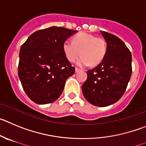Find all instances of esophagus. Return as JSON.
<instances>
[{
  "instance_id": "1",
  "label": "esophagus",
  "mask_w": 146,
  "mask_h": 146,
  "mask_svg": "<svg viewBox=\"0 0 146 146\" xmlns=\"http://www.w3.org/2000/svg\"><path fill=\"white\" fill-rule=\"evenodd\" d=\"M80 70H81V69H80V68H76V73H78V72L80 71Z\"/></svg>"
}]
</instances>
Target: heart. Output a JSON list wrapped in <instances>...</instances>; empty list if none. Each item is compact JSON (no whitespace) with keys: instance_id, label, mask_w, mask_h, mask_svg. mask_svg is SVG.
Masks as SVG:
<instances>
[{"instance_id":"obj_1","label":"heart","mask_w":146,"mask_h":146,"mask_svg":"<svg viewBox=\"0 0 146 146\" xmlns=\"http://www.w3.org/2000/svg\"><path fill=\"white\" fill-rule=\"evenodd\" d=\"M63 51L70 62H75L81 54L82 56L77 62L80 66L90 65L94 66L103 60L107 52V43L102 37H96L86 33H80L73 38V42L65 40Z\"/></svg>"}]
</instances>
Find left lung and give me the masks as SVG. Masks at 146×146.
<instances>
[{
  "mask_svg": "<svg viewBox=\"0 0 146 146\" xmlns=\"http://www.w3.org/2000/svg\"><path fill=\"white\" fill-rule=\"evenodd\" d=\"M107 43L105 58L97 67L88 70L82 85L86 100L98 107H106L121 98L132 75V54L117 36L101 31Z\"/></svg>",
  "mask_w": 146,
  "mask_h": 146,
  "instance_id": "left-lung-1",
  "label": "left lung"
}]
</instances>
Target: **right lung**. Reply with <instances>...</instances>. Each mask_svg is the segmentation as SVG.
Returning <instances> with one entry per match:
<instances>
[{
  "instance_id": "add662e5",
  "label": "right lung",
  "mask_w": 146,
  "mask_h": 146,
  "mask_svg": "<svg viewBox=\"0 0 146 146\" xmlns=\"http://www.w3.org/2000/svg\"><path fill=\"white\" fill-rule=\"evenodd\" d=\"M76 32L53 26L33 33L21 46L18 75L25 92L35 103L57 100L67 78L74 74L63 44Z\"/></svg>"
}]
</instances>
